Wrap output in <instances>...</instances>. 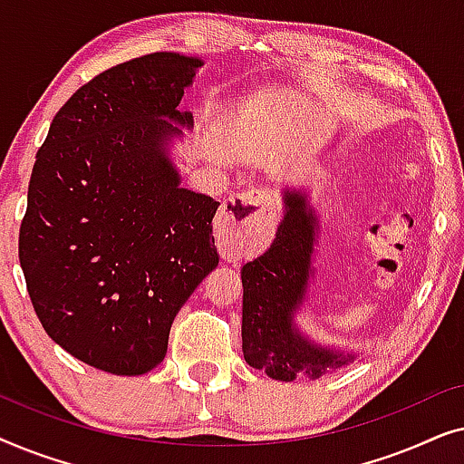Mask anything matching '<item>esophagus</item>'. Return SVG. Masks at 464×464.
<instances>
[{"label":"esophagus","instance_id":"34e87169","mask_svg":"<svg viewBox=\"0 0 464 464\" xmlns=\"http://www.w3.org/2000/svg\"><path fill=\"white\" fill-rule=\"evenodd\" d=\"M272 211L275 200L262 189H249L226 198L219 211V226L226 230L227 243L237 245L238 249L256 243Z\"/></svg>","mask_w":464,"mask_h":464}]
</instances>
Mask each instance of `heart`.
Instances as JSON below:
<instances>
[{"label": "heart", "instance_id": "1", "mask_svg": "<svg viewBox=\"0 0 464 464\" xmlns=\"http://www.w3.org/2000/svg\"><path fill=\"white\" fill-rule=\"evenodd\" d=\"M289 92L276 86H262L249 92L243 101V110H240V124L246 130L264 129L275 122L281 116V111L289 103Z\"/></svg>", "mask_w": 464, "mask_h": 464}]
</instances>
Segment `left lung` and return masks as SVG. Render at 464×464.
<instances>
[{"mask_svg": "<svg viewBox=\"0 0 464 464\" xmlns=\"http://www.w3.org/2000/svg\"><path fill=\"white\" fill-rule=\"evenodd\" d=\"M285 218L270 249L240 270L243 278V354L256 370L291 382L353 363V353L321 346L295 325V313L313 276L319 219L302 189H283Z\"/></svg>", "mask_w": 464, "mask_h": 464, "instance_id": "obj_1", "label": "left lung"}]
</instances>
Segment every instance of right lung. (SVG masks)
I'll list each match as a JSON object with an SVG mask.
<instances>
[{"label":"right lung","mask_w":464,"mask_h":464,"mask_svg":"<svg viewBox=\"0 0 464 464\" xmlns=\"http://www.w3.org/2000/svg\"><path fill=\"white\" fill-rule=\"evenodd\" d=\"M202 61L154 53L99 73L56 111L31 170L18 259L42 327L75 359L141 376L219 256V202L181 188L169 141Z\"/></svg>","instance_id":"1"}]
</instances>
